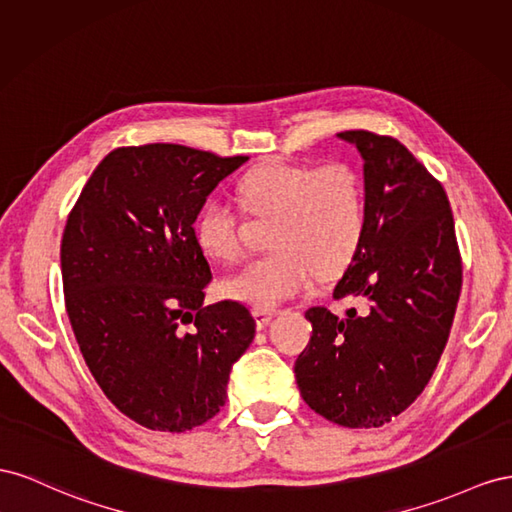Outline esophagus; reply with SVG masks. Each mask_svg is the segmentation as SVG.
<instances>
[{"label": "esophagus", "instance_id": "1", "mask_svg": "<svg viewBox=\"0 0 512 512\" xmlns=\"http://www.w3.org/2000/svg\"><path fill=\"white\" fill-rule=\"evenodd\" d=\"M253 317H255L257 330H264V328L270 324V321H272L274 313H272V311H259V309H255V311H253Z\"/></svg>", "mask_w": 512, "mask_h": 512}]
</instances>
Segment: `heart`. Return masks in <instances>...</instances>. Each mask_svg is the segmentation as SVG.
Returning <instances> with one entry per match:
<instances>
[{"mask_svg":"<svg viewBox=\"0 0 512 512\" xmlns=\"http://www.w3.org/2000/svg\"><path fill=\"white\" fill-rule=\"evenodd\" d=\"M240 199L255 216H274V251L223 281V294L259 311L294 298L319 279H332L354 259L364 231L360 175L345 163L324 167L270 160L238 184ZM195 242L214 261L240 259L238 214L210 201L195 221Z\"/></svg>","mask_w":512,"mask_h":512,"instance_id":"b5f03b06","label":"heart"}]
</instances>
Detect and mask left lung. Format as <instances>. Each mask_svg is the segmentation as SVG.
<instances>
[{
  "mask_svg": "<svg viewBox=\"0 0 512 512\" xmlns=\"http://www.w3.org/2000/svg\"><path fill=\"white\" fill-rule=\"evenodd\" d=\"M364 165V231L332 291L358 300L345 317L304 313L309 345L296 360L306 405L349 429L382 427L425 390L461 294V255L442 184L403 143L345 130Z\"/></svg>",
  "mask_w": 512,
  "mask_h": 512,
  "instance_id": "left-lung-1",
  "label": "left lung"
}]
</instances>
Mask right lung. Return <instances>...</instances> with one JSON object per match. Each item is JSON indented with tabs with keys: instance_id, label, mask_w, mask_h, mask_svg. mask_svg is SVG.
Returning a JSON list of instances; mask_svg holds the SVG:
<instances>
[{
	"instance_id": "obj_1",
	"label": "right lung",
	"mask_w": 512,
	"mask_h": 512,
	"mask_svg": "<svg viewBox=\"0 0 512 512\" xmlns=\"http://www.w3.org/2000/svg\"><path fill=\"white\" fill-rule=\"evenodd\" d=\"M248 156L175 143L118 148L100 160L62 238L66 311L107 399L152 431L180 433L221 412L255 337L240 302L206 306L212 279L195 242L208 195ZM182 323L193 333L181 334Z\"/></svg>"
}]
</instances>
